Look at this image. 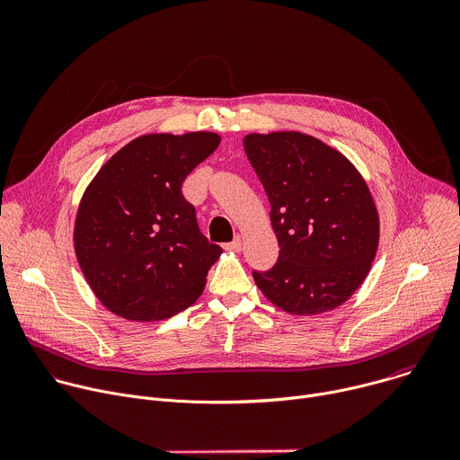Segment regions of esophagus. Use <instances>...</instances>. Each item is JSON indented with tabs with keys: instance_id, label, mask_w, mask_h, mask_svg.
<instances>
[{
	"instance_id": "1",
	"label": "esophagus",
	"mask_w": 460,
	"mask_h": 460,
	"mask_svg": "<svg viewBox=\"0 0 460 460\" xmlns=\"http://www.w3.org/2000/svg\"><path fill=\"white\" fill-rule=\"evenodd\" d=\"M226 249H229V251H242V236H236L233 242H229V243H226Z\"/></svg>"
}]
</instances>
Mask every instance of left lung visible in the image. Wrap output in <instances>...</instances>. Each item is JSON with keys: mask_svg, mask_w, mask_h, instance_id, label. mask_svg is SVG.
Listing matches in <instances>:
<instances>
[{"mask_svg": "<svg viewBox=\"0 0 460 460\" xmlns=\"http://www.w3.org/2000/svg\"><path fill=\"white\" fill-rule=\"evenodd\" d=\"M245 155L271 204L280 254L252 279L264 296L291 314L342 305L366 280L380 222L358 169L337 149L298 130L243 138Z\"/></svg>", "mask_w": 460, "mask_h": 460, "instance_id": "obj_1", "label": "left lung"}]
</instances>
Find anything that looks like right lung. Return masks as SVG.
Instances as JSON below:
<instances>
[{
    "label": "right lung",
    "instance_id": "right-lung-1",
    "mask_svg": "<svg viewBox=\"0 0 460 460\" xmlns=\"http://www.w3.org/2000/svg\"><path fill=\"white\" fill-rule=\"evenodd\" d=\"M220 140L208 130L144 135L112 155L87 185L75 251L87 284L111 313L156 322L200 298L222 247L200 233L181 183Z\"/></svg>",
    "mask_w": 460,
    "mask_h": 460
}]
</instances>
